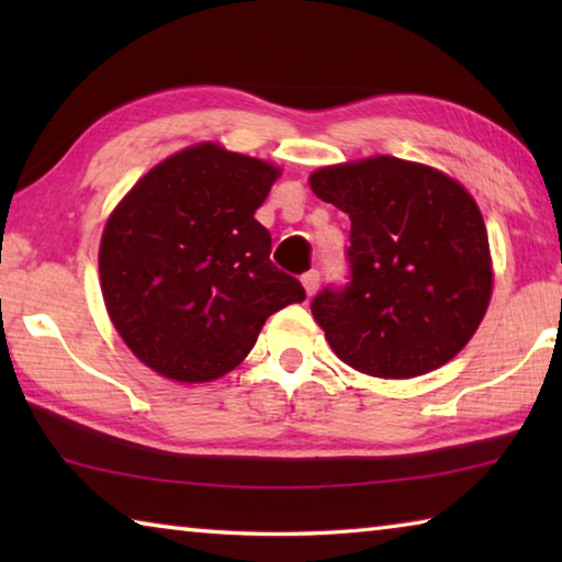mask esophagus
<instances>
[{
  "mask_svg": "<svg viewBox=\"0 0 562 562\" xmlns=\"http://www.w3.org/2000/svg\"><path fill=\"white\" fill-rule=\"evenodd\" d=\"M302 288H304V292H307V297H312V294L317 292V288H319V272H307V274H302Z\"/></svg>",
  "mask_w": 562,
  "mask_h": 562,
  "instance_id": "obj_1",
  "label": "esophagus"
}]
</instances>
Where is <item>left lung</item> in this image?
Segmentation results:
<instances>
[{
  "label": "left lung",
  "mask_w": 562,
  "mask_h": 562,
  "mask_svg": "<svg viewBox=\"0 0 562 562\" xmlns=\"http://www.w3.org/2000/svg\"><path fill=\"white\" fill-rule=\"evenodd\" d=\"M312 193L351 221V282L312 300L335 355L361 374L412 379L443 367L486 317V223L459 180L396 156L317 168Z\"/></svg>",
  "instance_id": "left-lung-1"
}]
</instances>
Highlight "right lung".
Listing matches in <instances>:
<instances>
[{
    "label": "right lung",
    "instance_id": "1",
    "mask_svg": "<svg viewBox=\"0 0 562 562\" xmlns=\"http://www.w3.org/2000/svg\"><path fill=\"white\" fill-rule=\"evenodd\" d=\"M280 176L270 160L203 140L160 160L111 211L99 245L103 304L156 374L215 382L250 355L270 315L304 300L255 221Z\"/></svg>",
    "mask_w": 562,
    "mask_h": 562
}]
</instances>
